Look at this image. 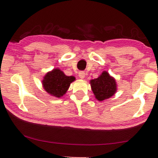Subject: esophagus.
Wrapping results in <instances>:
<instances>
[{
    "label": "esophagus",
    "instance_id": "obj_1",
    "mask_svg": "<svg viewBox=\"0 0 158 158\" xmlns=\"http://www.w3.org/2000/svg\"><path fill=\"white\" fill-rule=\"evenodd\" d=\"M78 75H79V77L82 79H83L85 76V72H83V71H81V72H79Z\"/></svg>",
    "mask_w": 158,
    "mask_h": 158
}]
</instances>
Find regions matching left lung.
Returning a JSON list of instances; mask_svg holds the SVG:
<instances>
[{
	"instance_id": "obj_1",
	"label": "left lung",
	"mask_w": 158,
	"mask_h": 158,
	"mask_svg": "<svg viewBox=\"0 0 158 158\" xmlns=\"http://www.w3.org/2000/svg\"><path fill=\"white\" fill-rule=\"evenodd\" d=\"M90 83L95 97L99 101L111 98L117 90L116 80L106 71H103L98 78L91 80Z\"/></svg>"
}]
</instances>
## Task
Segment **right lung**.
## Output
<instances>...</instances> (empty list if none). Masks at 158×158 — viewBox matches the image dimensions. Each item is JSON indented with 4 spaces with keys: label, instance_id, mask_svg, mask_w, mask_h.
Wrapping results in <instances>:
<instances>
[{
    "label": "right lung",
    "instance_id": "right-lung-1",
    "mask_svg": "<svg viewBox=\"0 0 158 158\" xmlns=\"http://www.w3.org/2000/svg\"><path fill=\"white\" fill-rule=\"evenodd\" d=\"M75 80L74 76H67L59 68H56L45 75L42 85L49 94L60 98L66 94L70 83Z\"/></svg>",
    "mask_w": 158,
    "mask_h": 158
}]
</instances>
